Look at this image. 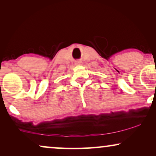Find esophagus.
Masks as SVG:
<instances>
[{
    "instance_id": "34e87169",
    "label": "esophagus",
    "mask_w": 156,
    "mask_h": 156,
    "mask_svg": "<svg viewBox=\"0 0 156 156\" xmlns=\"http://www.w3.org/2000/svg\"><path fill=\"white\" fill-rule=\"evenodd\" d=\"M81 63H82V62H81L80 61H77V62H76V65H81Z\"/></svg>"
}]
</instances>
